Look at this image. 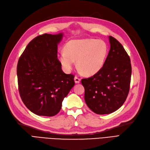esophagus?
Here are the masks:
<instances>
[{"label":"esophagus","mask_w":150,"mask_h":150,"mask_svg":"<svg viewBox=\"0 0 150 150\" xmlns=\"http://www.w3.org/2000/svg\"><path fill=\"white\" fill-rule=\"evenodd\" d=\"M80 81H81V79L79 78H78V77H76V76L74 77V82H75V83L78 84V83H80Z\"/></svg>","instance_id":"1"}]
</instances>
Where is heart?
Returning a JSON list of instances; mask_svg holds the SVG:
<instances>
[{
    "mask_svg": "<svg viewBox=\"0 0 150 150\" xmlns=\"http://www.w3.org/2000/svg\"><path fill=\"white\" fill-rule=\"evenodd\" d=\"M108 52L106 43L101 39H73L67 42L57 58L63 69L69 72L76 66L85 76H93L101 69Z\"/></svg>",
    "mask_w": 150,
    "mask_h": 150,
    "instance_id": "heart-1",
    "label": "heart"
}]
</instances>
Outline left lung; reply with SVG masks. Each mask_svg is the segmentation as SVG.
I'll use <instances>...</instances> for the list:
<instances>
[{"label":"left lung","instance_id":"obj_1","mask_svg":"<svg viewBox=\"0 0 150 150\" xmlns=\"http://www.w3.org/2000/svg\"><path fill=\"white\" fill-rule=\"evenodd\" d=\"M110 50L101 69L81 83L84 100L98 115L110 114L124 104L128 96L131 76L130 58L121 44L109 36Z\"/></svg>","mask_w":150,"mask_h":150}]
</instances>
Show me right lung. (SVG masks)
<instances>
[{
	"label": "right lung",
	"mask_w": 150,
	"mask_h": 150,
	"mask_svg": "<svg viewBox=\"0 0 150 150\" xmlns=\"http://www.w3.org/2000/svg\"><path fill=\"white\" fill-rule=\"evenodd\" d=\"M62 37L63 33L38 36L28 44L18 61L21 98L25 106L39 116L57 115L75 84L74 76L65 74L57 59V45Z\"/></svg>",
	"instance_id": "1"
}]
</instances>
